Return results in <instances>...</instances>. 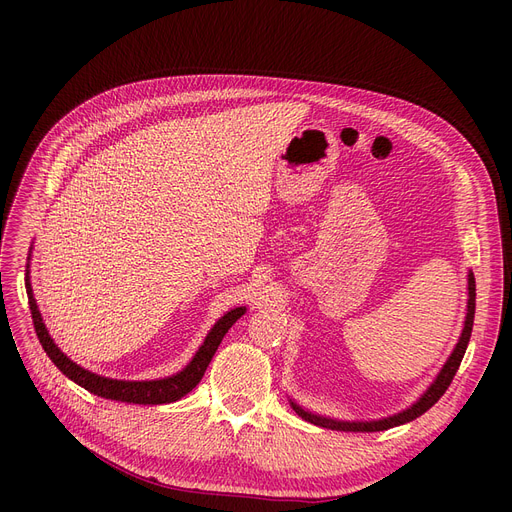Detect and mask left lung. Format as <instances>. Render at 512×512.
<instances>
[{
  "instance_id": "1",
  "label": "left lung",
  "mask_w": 512,
  "mask_h": 512,
  "mask_svg": "<svg viewBox=\"0 0 512 512\" xmlns=\"http://www.w3.org/2000/svg\"><path fill=\"white\" fill-rule=\"evenodd\" d=\"M467 280H469V286H467L469 288V301H467V317H465V326H463L461 338H459V342H456L452 355L444 363V367L438 373V378L434 380V384L423 392V396L415 402V405H411L409 409L400 411L392 417H384V419H378V421H338V419H330V417H324V415H315L311 411H305L303 407L297 405V402L290 400L294 413H297L301 419L313 423V425L338 429V432H384V429H390V427H396V425H402V423H409V421L417 419L419 415H423L427 409H432L436 402L442 398V394L448 390L452 378L456 375V369H459V365L465 357L467 344H469V338H471L473 317H475V278H473V272H469Z\"/></svg>"
}]
</instances>
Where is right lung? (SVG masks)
<instances>
[{
  "instance_id": "right-lung-1",
  "label": "right lung",
  "mask_w": 512,
  "mask_h": 512,
  "mask_svg": "<svg viewBox=\"0 0 512 512\" xmlns=\"http://www.w3.org/2000/svg\"><path fill=\"white\" fill-rule=\"evenodd\" d=\"M26 294H29V305H31V315H33L37 338L43 346V351L47 353V357L53 361V365H56L66 375V378H70L78 386H83L91 394H97L101 398H110V400H120V402H134V405H166V402L180 400L182 396L191 392L201 382L203 373H205L207 365L211 363V357L215 355V351H218V346H220L222 338L226 336V332L236 324V319H240L247 311L245 307H236V309L228 311L222 319H218V324L211 328V332L207 334L205 342L201 344L193 361L188 363L182 371H178L176 375H170V378H164V380L126 382V380L103 378V375H97L89 369H83L80 365H76L74 361H70L60 351L58 344L51 340V336L43 324L39 307L33 299V288H31L29 280H26Z\"/></svg>"
}]
</instances>
